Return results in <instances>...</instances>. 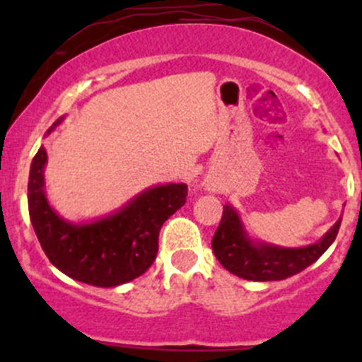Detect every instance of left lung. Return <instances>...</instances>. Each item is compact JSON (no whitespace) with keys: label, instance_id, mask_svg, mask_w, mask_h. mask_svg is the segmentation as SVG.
<instances>
[{"label":"left lung","instance_id":"left-lung-1","mask_svg":"<svg viewBox=\"0 0 362 362\" xmlns=\"http://www.w3.org/2000/svg\"><path fill=\"white\" fill-rule=\"evenodd\" d=\"M341 218L319 240L306 247H280L255 242L245 231L238 211L226 204L221 224L211 240L215 257L233 275L254 282L284 280L303 272L329 249L338 235Z\"/></svg>","mask_w":362,"mask_h":362}]
</instances>
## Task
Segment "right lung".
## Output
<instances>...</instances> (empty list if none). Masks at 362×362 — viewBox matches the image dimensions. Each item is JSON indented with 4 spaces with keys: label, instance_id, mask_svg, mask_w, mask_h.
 Instances as JSON below:
<instances>
[{
    "label": "right lung",
    "instance_id": "add662e5",
    "mask_svg": "<svg viewBox=\"0 0 362 362\" xmlns=\"http://www.w3.org/2000/svg\"><path fill=\"white\" fill-rule=\"evenodd\" d=\"M63 119H57L45 136ZM45 164L47 151L42 145L29 170L28 206L49 261L69 279L94 287H117L144 275L158 255L160 226L184 206L187 185H154L107 217L69 222L47 199Z\"/></svg>",
    "mask_w": 362,
    "mask_h": 362
}]
</instances>
